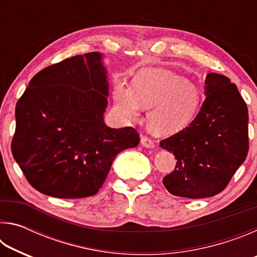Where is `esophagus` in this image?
Instances as JSON below:
<instances>
[{
    "mask_svg": "<svg viewBox=\"0 0 257 257\" xmlns=\"http://www.w3.org/2000/svg\"><path fill=\"white\" fill-rule=\"evenodd\" d=\"M141 142H142L143 146L147 147V149H154V147H155V142H154L153 139H152V138H149V137L143 136V137H142V139H141Z\"/></svg>",
    "mask_w": 257,
    "mask_h": 257,
    "instance_id": "esophagus-1",
    "label": "esophagus"
}]
</instances>
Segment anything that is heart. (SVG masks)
Here are the masks:
<instances>
[{"mask_svg": "<svg viewBox=\"0 0 257 257\" xmlns=\"http://www.w3.org/2000/svg\"><path fill=\"white\" fill-rule=\"evenodd\" d=\"M116 110L125 119H137L142 107L150 108V128L156 134H173L185 128L201 105L197 87L164 69H145L135 76L133 86L116 81L113 88Z\"/></svg>", "mask_w": 257, "mask_h": 257, "instance_id": "heart-1", "label": "heart"}]
</instances>
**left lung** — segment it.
Segmentation results:
<instances>
[{"label": "left lung", "mask_w": 257, "mask_h": 257, "mask_svg": "<svg viewBox=\"0 0 257 257\" xmlns=\"http://www.w3.org/2000/svg\"><path fill=\"white\" fill-rule=\"evenodd\" d=\"M205 94L195 119L160 142L177 160L163 185L179 197L204 198L221 193L248 153V110L237 86L223 75L208 73Z\"/></svg>", "instance_id": "left-lung-1"}]
</instances>
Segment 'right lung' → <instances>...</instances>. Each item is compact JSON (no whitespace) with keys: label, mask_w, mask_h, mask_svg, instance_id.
<instances>
[{"label":"right lung","mask_w":257,"mask_h":257,"mask_svg":"<svg viewBox=\"0 0 257 257\" xmlns=\"http://www.w3.org/2000/svg\"><path fill=\"white\" fill-rule=\"evenodd\" d=\"M101 59L90 52L44 68L17 102L12 155L42 194L93 196L115 156L139 144L136 129L104 123L107 81Z\"/></svg>","instance_id":"right-lung-1"}]
</instances>
